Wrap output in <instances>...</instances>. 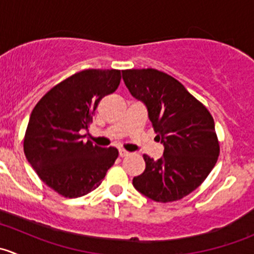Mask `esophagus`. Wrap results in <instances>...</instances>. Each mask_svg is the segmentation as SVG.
I'll return each mask as SVG.
<instances>
[{"label":"esophagus","instance_id":"34e87169","mask_svg":"<svg viewBox=\"0 0 254 254\" xmlns=\"http://www.w3.org/2000/svg\"><path fill=\"white\" fill-rule=\"evenodd\" d=\"M130 155V152H127V151H125V150H119V156L120 157H127V156H129Z\"/></svg>","mask_w":254,"mask_h":254}]
</instances>
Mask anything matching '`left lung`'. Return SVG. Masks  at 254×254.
I'll list each match as a JSON object with an SVG mask.
<instances>
[{
	"label": "left lung",
	"instance_id": "left-lung-1",
	"mask_svg": "<svg viewBox=\"0 0 254 254\" xmlns=\"http://www.w3.org/2000/svg\"><path fill=\"white\" fill-rule=\"evenodd\" d=\"M132 97L143 102L156 139L165 145L153 161L143 155L146 168L132 184L147 198L171 203L195 190L216 165L220 143L212 115L175 77L155 70H123Z\"/></svg>",
	"mask_w": 254,
	"mask_h": 254
}]
</instances>
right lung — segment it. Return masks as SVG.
I'll return each mask as SVG.
<instances>
[{
	"instance_id": "right-lung-1",
	"label": "right lung",
	"mask_w": 254,
	"mask_h": 254,
	"mask_svg": "<svg viewBox=\"0 0 254 254\" xmlns=\"http://www.w3.org/2000/svg\"><path fill=\"white\" fill-rule=\"evenodd\" d=\"M120 70L89 68L54 86L30 114L23 148L38 177L65 198L86 195L118 158L115 147L83 141L99 102L117 91Z\"/></svg>"
}]
</instances>
